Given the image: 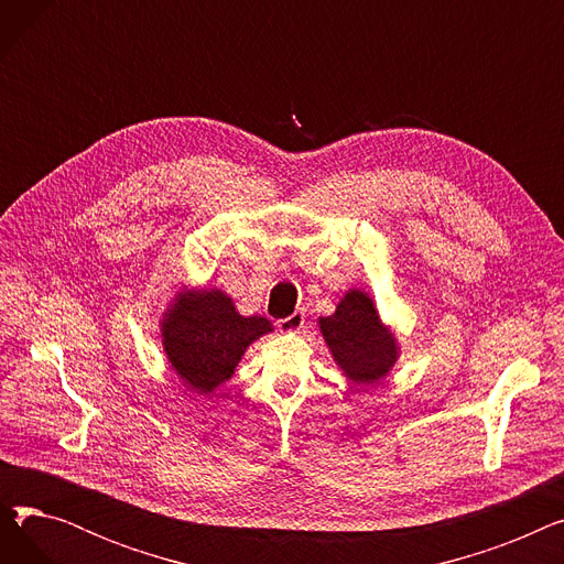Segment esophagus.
Listing matches in <instances>:
<instances>
[{"label": "esophagus", "mask_w": 564, "mask_h": 564, "mask_svg": "<svg viewBox=\"0 0 564 564\" xmlns=\"http://www.w3.org/2000/svg\"><path fill=\"white\" fill-rule=\"evenodd\" d=\"M304 322H306L304 311H294L292 315L279 319V327H281V332H285V334H297V332H302Z\"/></svg>", "instance_id": "34e87169"}]
</instances>
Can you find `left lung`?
<instances>
[{"label":"left lung","mask_w":564,"mask_h":564,"mask_svg":"<svg viewBox=\"0 0 564 564\" xmlns=\"http://www.w3.org/2000/svg\"><path fill=\"white\" fill-rule=\"evenodd\" d=\"M340 372L357 387H370L387 379L400 359V345L377 304L361 288H349L336 311L317 319Z\"/></svg>","instance_id":"left-lung-1"}]
</instances>
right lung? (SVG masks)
<instances>
[{"mask_svg":"<svg viewBox=\"0 0 564 564\" xmlns=\"http://www.w3.org/2000/svg\"><path fill=\"white\" fill-rule=\"evenodd\" d=\"M274 324L260 315H240L221 288L177 290L160 319L169 368L196 395L215 393L242 361L249 345Z\"/></svg>","mask_w":564,"mask_h":564,"instance_id":"add662e5","label":"right lung"}]
</instances>
